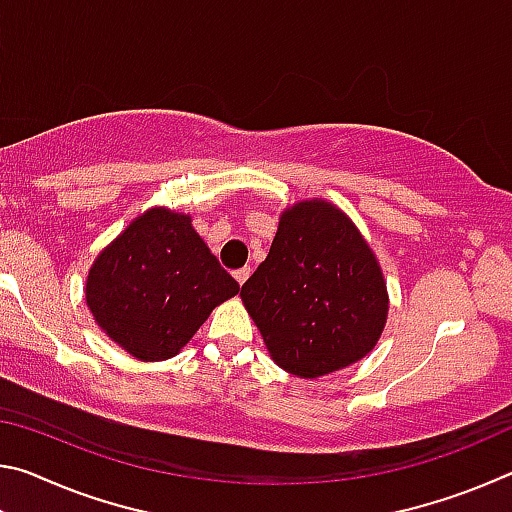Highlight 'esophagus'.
Segmentation results:
<instances>
[{
    "instance_id": "34e87169",
    "label": "esophagus",
    "mask_w": 512,
    "mask_h": 512,
    "mask_svg": "<svg viewBox=\"0 0 512 512\" xmlns=\"http://www.w3.org/2000/svg\"><path fill=\"white\" fill-rule=\"evenodd\" d=\"M248 277H250V266H244V268H239V271H235V280L239 284H246Z\"/></svg>"
}]
</instances>
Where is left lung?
Returning a JSON list of instances; mask_svg holds the SVG:
<instances>
[{"instance_id": "left-lung-1", "label": "left lung", "mask_w": 512, "mask_h": 512, "mask_svg": "<svg viewBox=\"0 0 512 512\" xmlns=\"http://www.w3.org/2000/svg\"><path fill=\"white\" fill-rule=\"evenodd\" d=\"M241 300L277 366L305 379L366 357L388 316L375 253L357 225L320 198L282 212Z\"/></svg>"}]
</instances>
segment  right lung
I'll use <instances>...</instances> for the list:
<instances>
[{
  "label": "right lung",
  "mask_w": 512,
  "mask_h": 512,
  "mask_svg": "<svg viewBox=\"0 0 512 512\" xmlns=\"http://www.w3.org/2000/svg\"><path fill=\"white\" fill-rule=\"evenodd\" d=\"M239 293L192 228V216L153 207L94 259L85 300L97 325L140 361L176 357L214 307Z\"/></svg>",
  "instance_id": "add662e5"
}]
</instances>
